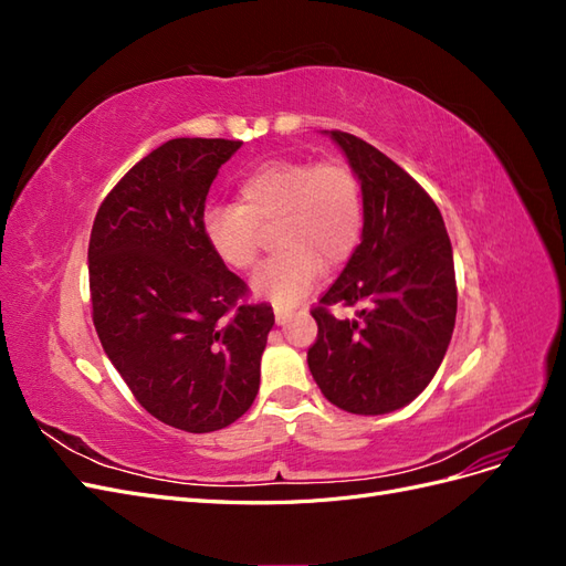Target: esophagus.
Returning a JSON list of instances; mask_svg holds the SVG:
<instances>
[{"label": "esophagus", "mask_w": 566, "mask_h": 566, "mask_svg": "<svg viewBox=\"0 0 566 566\" xmlns=\"http://www.w3.org/2000/svg\"><path fill=\"white\" fill-rule=\"evenodd\" d=\"M302 312H304V310H302ZM273 314H276V323L283 325V323H287L290 310H283V306H273Z\"/></svg>", "instance_id": "34e87169"}]
</instances>
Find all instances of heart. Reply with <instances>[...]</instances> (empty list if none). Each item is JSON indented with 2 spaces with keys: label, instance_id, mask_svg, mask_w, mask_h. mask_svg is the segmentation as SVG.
Listing matches in <instances>:
<instances>
[{
  "label": "heart",
  "instance_id": "heart-1",
  "mask_svg": "<svg viewBox=\"0 0 566 566\" xmlns=\"http://www.w3.org/2000/svg\"><path fill=\"white\" fill-rule=\"evenodd\" d=\"M273 221L281 252L256 269L252 290L287 306L312 293L323 262L339 266L354 254L366 221L361 184L339 160H271L238 184V205L205 210L202 231L221 262L245 271Z\"/></svg>",
  "mask_w": 566,
  "mask_h": 566
}]
</instances>
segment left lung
Wrapping results in <instances>:
<instances>
[{
	"instance_id": "8db88e82",
	"label": "left lung",
	"mask_w": 566,
	"mask_h": 566,
	"mask_svg": "<svg viewBox=\"0 0 566 566\" xmlns=\"http://www.w3.org/2000/svg\"><path fill=\"white\" fill-rule=\"evenodd\" d=\"M331 139L361 181V245L312 310L306 364L323 397L356 416L391 413L430 385L455 325L453 250L434 200L385 153L354 134ZM333 303L356 305L335 319Z\"/></svg>"
}]
</instances>
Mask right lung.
<instances>
[{"instance_id":"add662e5","label":"right lung","mask_w":566,"mask_h":566,"mask_svg":"<svg viewBox=\"0 0 566 566\" xmlns=\"http://www.w3.org/2000/svg\"><path fill=\"white\" fill-rule=\"evenodd\" d=\"M243 142L172 139L101 202L90 238L92 318L111 364L153 418L205 434L235 422L260 391L271 304L202 231L210 186Z\"/></svg>"}]
</instances>
